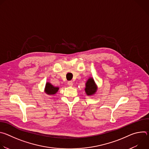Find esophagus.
I'll return each mask as SVG.
<instances>
[{
  "mask_svg": "<svg viewBox=\"0 0 149 149\" xmlns=\"http://www.w3.org/2000/svg\"><path fill=\"white\" fill-rule=\"evenodd\" d=\"M68 85L70 87H72V86H73L72 81H68Z\"/></svg>",
  "mask_w": 149,
  "mask_h": 149,
  "instance_id": "esophagus-1",
  "label": "esophagus"
}]
</instances>
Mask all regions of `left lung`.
Returning a JSON list of instances; mask_svg holds the SVG:
<instances>
[{"mask_svg": "<svg viewBox=\"0 0 149 149\" xmlns=\"http://www.w3.org/2000/svg\"><path fill=\"white\" fill-rule=\"evenodd\" d=\"M98 87L93 78L90 77L86 83V88L84 90L85 92L88 96H91L96 93Z\"/></svg>", "mask_w": 149, "mask_h": 149, "instance_id": "8db88e82", "label": "left lung"}]
</instances>
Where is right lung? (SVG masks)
I'll return each instance as SVG.
<instances>
[{"label":"right lung","mask_w":149,"mask_h":149,"mask_svg":"<svg viewBox=\"0 0 149 149\" xmlns=\"http://www.w3.org/2000/svg\"><path fill=\"white\" fill-rule=\"evenodd\" d=\"M59 89V87H55L50 82H47L46 83L45 87V93L49 95H52L55 94L58 92Z\"/></svg>","instance_id":"add662e5"}]
</instances>
